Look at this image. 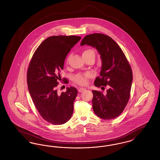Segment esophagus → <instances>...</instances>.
I'll return each instance as SVG.
<instances>
[{
	"instance_id": "esophagus-1",
	"label": "esophagus",
	"mask_w": 160,
	"mask_h": 160,
	"mask_svg": "<svg viewBox=\"0 0 160 160\" xmlns=\"http://www.w3.org/2000/svg\"><path fill=\"white\" fill-rule=\"evenodd\" d=\"M85 90H86L85 88H80L78 89V92H82L84 91Z\"/></svg>"
}]
</instances>
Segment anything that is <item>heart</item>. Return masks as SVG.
I'll return each instance as SVG.
<instances>
[{"instance_id":"heart-1","label":"heart","mask_w":160,"mask_h":160,"mask_svg":"<svg viewBox=\"0 0 160 160\" xmlns=\"http://www.w3.org/2000/svg\"><path fill=\"white\" fill-rule=\"evenodd\" d=\"M88 53H92L94 54V52L91 49H88L84 50L82 54H84ZM91 77V74L89 72H83V73H78L76 75L73 77V81L74 83L81 85L84 86L86 85L88 83L89 79Z\"/></svg>"}]
</instances>
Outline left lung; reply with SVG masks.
Instances as JSON below:
<instances>
[{"instance_id": "1", "label": "left lung", "mask_w": 160, "mask_h": 160, "mask_svg": "<svg viewBox=\"0 0 160 160\" xmlns=\"http://www.w3.org/2000/svg\"><path fill=\"white\" fill-rule=\"evenodd\" d=\"M86 44L95 48L102 59L100 76L96 78L95 86L109 87L105 95L102 92L92 91L93 112L103 119H114L122 113L129 101L132 69L121 47L106 35L98 33L88 35L80 44Z\"/></svg>"}]
</instances>
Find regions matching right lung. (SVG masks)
Here are the masks:
<instances>
[{
  "mask_svg": "<svg viewBox=\"0 0 160 160\" xmlns=\"http://www.w3.org/2000/svg\"><path fill=\"white\" fill-rule=\"evenodd\" d=\"M78 36H52L45 39L31 59L27 83L33 104L41 117L53 125H62L71 118L77 90L67 88L58 94L60 72L71 49L80 40ZM65 83H67L66 80Z\"/></svg>",
  "mask_w": 160,
  "mask_h": 160,
  "instance_id": "add662e5",
  "label": "right lung"
}]
</instances>
